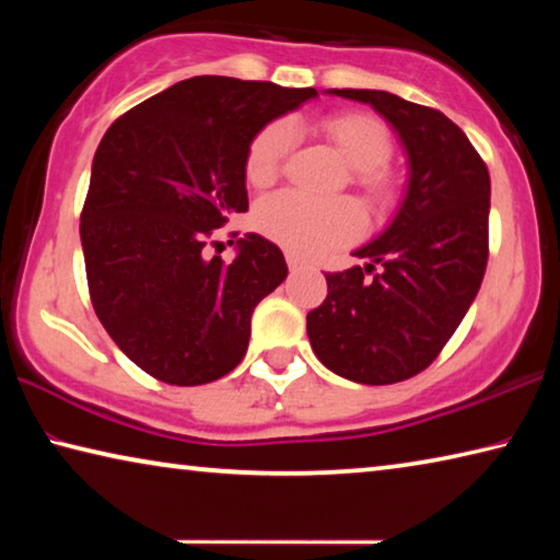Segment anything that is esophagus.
Masks as SVG:
<instances>
[{
	"label": "esophagus",
	"instance_id": "34e87169",
	"mask_svg": "<svg viewBox=\"0 0 560 560\" xmlns=\"http://www.w3.org/2000/svg\"><path fill=\"white\" fill-rule=\"evenodd\" d=\"M287 264H289L291 271H299V269L306 267V261H303L299 254H293V252H287Z\"/></svg>",
	"mask_w": 560,
	"mask_h": 560
}]
</instances>
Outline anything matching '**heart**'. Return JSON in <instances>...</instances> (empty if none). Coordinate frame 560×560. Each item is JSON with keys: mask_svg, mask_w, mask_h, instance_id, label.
<instances>
[{"mask_svg": "<svg viewBox=\"0 0 560 560\" xmlns=\"http://www.w3.org/2000/svg\"><path fill=\"white\" fill-rule=\"evenodd\" d=\"M326 132L355 170L360 187L375 200L390 195V175L383 165L393 153V143L383 122L360 113L326 120ZM296 138L289 120L264 128L246 150L244 173L254 185H269L281 173L283 160ZM259 232L301 257H318L358 240L365 230V214L353 200H316L301 192H277L264 197L254 214Z\"/></svg>", "mask_w": 560, "mask_h": 560, "instance_id": "obj_1", "label": "heart"}]
</instances>
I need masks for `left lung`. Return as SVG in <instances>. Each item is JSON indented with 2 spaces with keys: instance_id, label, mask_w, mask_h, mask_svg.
Segmentation results:
<instances>
[{
  "instance_id": "obj_1",
  "label": "left lung",
  "mask_w": 560,
  "mask_h": 560,
  "mask_svg": "<svg viewBox=\"0 0 560 560\" xmlns=\"http://www.w3.org/2000/svg\"><path fill=\"white\" fill-rule=\"evenodd\" d=\"M326 93L381 113L400 138L410 175L393 222L353 252L365 267L326 273L328 296L306 316L308 340L346 381L400 383L438 358L477 299L489 259V170L440 110L387 91Z\"/></svg>"
}]
</instances>
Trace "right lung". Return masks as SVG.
Wrapping results in <instances>:
<instances>
[{
	"mask_svg": "<svg viewBox=\"0 0 560 560\" xmlns=\"http://www.w3.org/2000/svg\"><path fill=\"white\" fill-rule=\"evenodd\" d=\"M316 96L195 75L106 130L81 212L83 259L98 320L148 375L205 385L242 363L254 308L287 279V259L254 232L236 240L230 264L207 257L205 244L249 210L252 140Z\"/></svg>",
	"mask_w": 560,
	"mask_h": 560,
	"instance_id": "right-lung-1",
	"label": "right lung"
}]
</instances>
